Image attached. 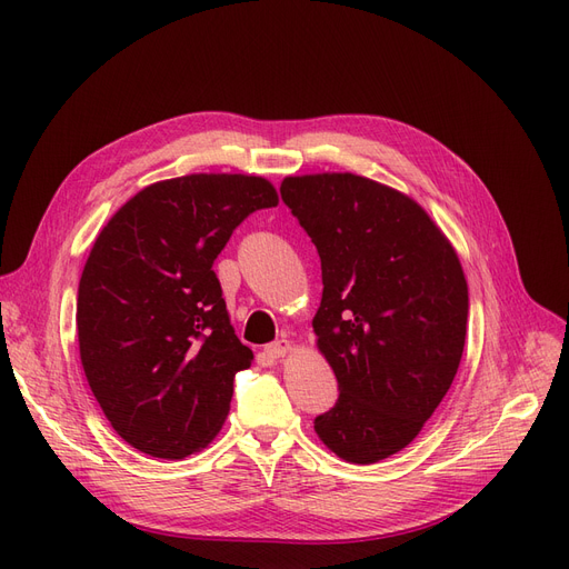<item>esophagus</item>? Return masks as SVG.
<instances>
[{
	"label": "esophagus",
	"mask_w": 569,
	"mask_h": 569,
	"mask_svg": "<svg viewBox=\"0 0 569 569\" xmlns=\"http://www.w3.org/2000/svg\"><path fill=\"white\" fill-rule=\"evenodd\" d=\"M290 350H292V343H290L288 339H279V341L269 343V346L264 348V352H267L269 357H274V360H277V357H286Z\"/></svg>",
	"instance_id": "obj_1"
}]
</instances>
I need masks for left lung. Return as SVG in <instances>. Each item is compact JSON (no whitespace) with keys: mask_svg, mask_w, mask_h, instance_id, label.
<instances>
[{"mask_svg":"<svg viewBox=\"0 0 569 569\" xmlns=\"http://www.w3.org/2000/svg\"><path fill=\"white\" fill-rule=\"evenodd\" d=\"M281 198L320 256L318 350L339 380L313 429L348 463L422 431L457 376L468 283L450 239L406 193L352 172L286 177Z\"/></svg>","mask_w":569,"mask_h":569,"instance_id":"left-lung-1","label":"left lung"}]
</instances>
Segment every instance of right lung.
Here are the masks:
<instances>
[{
    "instance_id": "1",
    "label": "right lung",
    "mask_w": 569,
    "mask_h": 569,
    "mask_svg": "<svg viewBox=\"0 0 569 569\" xmlns=\"http://www.w3.org/2000/svg\"><path fill=\"white\" fill-rule=\"evenodd\" d=\"M277 204L264 177L184 174L138 191L99 232L78 286L80 362L138 452L184 459L221 431L253 352L212 264L239 223Z\"/></svg>"
}]
</instances>
